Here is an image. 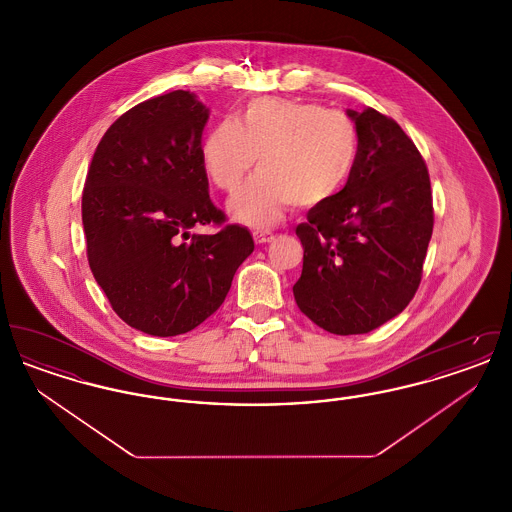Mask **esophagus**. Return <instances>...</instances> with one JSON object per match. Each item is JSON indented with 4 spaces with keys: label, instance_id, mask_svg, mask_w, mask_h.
<instances>
[{
    "label": "esophagus",
    "instance_id": "34e87169",
    "mask_svg": "<svg viewBox=\"0 0 512 512\" xmlns=\"http://www.w3.org/2000/svg\"><path fill=\"white\" fill-rule=\"evenodd\" d=\"M253 240H255V244H268V242L274 240V234L270 230H255L253 232Z\"/></svg>",
    "mask_w": 512,
    "mask_h": 512
}]
</instances>
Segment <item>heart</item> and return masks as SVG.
<instances>
[{"instance_id":"b5f03b06","label":"heart","mask_w":512,"mask_h":512,"mask_svg":"<svg viewBox=\"0 0 512 512\" xmlns=\"http://www.w3.org/2000/svg\"><path fill=\"white\" fill-rule=\"evenodd\" d=\"M359 130L336 109L297 99L257 98L236 122L213 126L201 142V167L234 194L259 157V174L232 197L230 213L265 228L280 222L295 201L320 205L340 195L359 161Z\"/></svg>"}]
</instances>
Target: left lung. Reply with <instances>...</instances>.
I'll use <instances>...</instances> for the list:
<instances>
[{
  "mask_svg": "<svg viewBox=\"0 0 512 512\" xmlns=\"http://www.w3.org/2000/svg\"><path fill=\"white\" fill-rule=\"evenodd\" d=\"M347 115L359 130L357 169L295 228L303 245L295 303L338 336L372 332L411 303L434 230L430 174L413 140L372 107Z\"/></svg>",
  "mask_w": 512,
  "mask_h": 512,
  "instance_id": "obj_1",
  "label": "left lung"
}]
</instances>
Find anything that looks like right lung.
<instances>
[{"mask_svg": "<svg viewBox=\"0 0 512 512\" xmlns=\"http://www.w3.org/2000/svg\"><path fill=\"white\" fill-rule=\"evenodd\" d=\"M207 119L184 90L142 101L107 128L86 174L92 274L113 311L149 336L186 334L211 317L255 247L209 197L199 157ZM211 223L223 226L217 235L189 234Z\"/></svg>", "mask_w": 512, "mask_h": 512, "instance_id": "obj_1", "label": "right lung"}]
</instances>
